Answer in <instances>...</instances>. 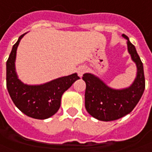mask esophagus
<instances>
[{"instance_id": "1", "label": "esophagus", "mask_w": 152, "mask_h": 152, "mask_svg": "<svg viewBox=\"0 0 152 152\" xmlns=\"http://www.w3.org/2000/svg\"><path fill=\"white\" fill-rule=\"evenodd\" d=\"M86 72V69L84 66H80V67H79V68L77 69V73H78V76H79L80 77H82L83 74Z\"/></svg>"}]
</instances>
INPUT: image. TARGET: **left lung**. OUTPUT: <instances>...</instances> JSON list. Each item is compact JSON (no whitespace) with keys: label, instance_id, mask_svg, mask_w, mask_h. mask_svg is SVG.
<instances>
[{"label":"left lung","instance_id":"left-lung-1","mask_svg":"<svg viewBox=\"0 0 152 152\" xmlns=\"http://www.w3.org/2000/svg\"><path fill=\"white\" fill-rule=\"evenodd\" d=\"M127 40L128 52L137 66V76L128 88L112 89L99 77L91 73H85L82 79L86 84L85 105L86 111L99 121H112L130 113L139 102L145 89L143 65L133 44Z\"/></svg>","mask_w":152,"mask_h":152}]
</instances>
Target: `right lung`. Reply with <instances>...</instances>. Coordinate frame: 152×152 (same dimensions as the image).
Segmentation results:
<instances>
[{"mask_svg":"<svg viewBox=\"0 0 152 152\" xmlns=\"http://www.w3.org/2000/svg\"><path fill=\"white\" fill-rule=\"evenodd\" d=\"M25 34L20 36L14 45L6 62V86L12 101L23 113L29 117L45 120L58 111L63 94L80 77L73 73L41 85L31 86L22 82L16 72L15 59L19 42Z\"/></svg>","mask_w":152,"mask_h":152,"instance_id":"obj_1","label":"right lung"}]
</instances>
